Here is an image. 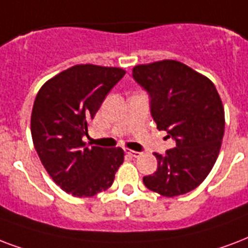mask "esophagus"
I'll return each mask as SVG.
<instances>
[{"label": "esophagus", "instance_id": "34e87169", "mask_svg": "<svg viewBox=\"0 0 248 248\" xmlns=\"http://www.w3.org/2000/svg\"><path fill=\"white\" fill-rule=\"evenodd\" d=\"M126 154H127L128 156H131V157H138V156L140 155V152H137V151H131V149H126Z\"/></svg>", "mask_w": 248, "mask_h": 248}]
</instances>
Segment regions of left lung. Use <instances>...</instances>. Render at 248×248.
Masks as SVG:
<instances>
[{
    "label": "left lung",
    "instance_id": "left-lung-1",
    "mask_svg": "<svg viewBox=\"0 0 248 248\" xmlns=\"http://www.w3.org/2000/svg\"><path fill=\"white\" fill-rule=\"evenodd\" d=\"M132 78L149 94L158 130L175 141L165 155L155 154L157 170L143 178L145 187L168 198L192 191L212 170L224 137V107L216 87L173 60L135 66Z\"/></svg>",
    "mask_w": 248,
    "mask_h": 248
}]
</instances>
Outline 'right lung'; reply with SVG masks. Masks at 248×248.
Segmentation results:
<instances>
[{"instance_id":"right-lung-1","label":"right lung","mask_w":248,"mask_h":248,"mask_svg":"<svg viewBox=\"0 0 248 248\" xmlns=\"http://www.w3.org/2000/svg\"><path fill=\"white\" fill-rule=\"evenodd\" d=\"M126 71L75 65L49 79L36 96L31 116L33 145L48 174L63 191L90 198L111 186L124 162L122 148L88 147V122Z\"/></svg>"}]
</instances>
